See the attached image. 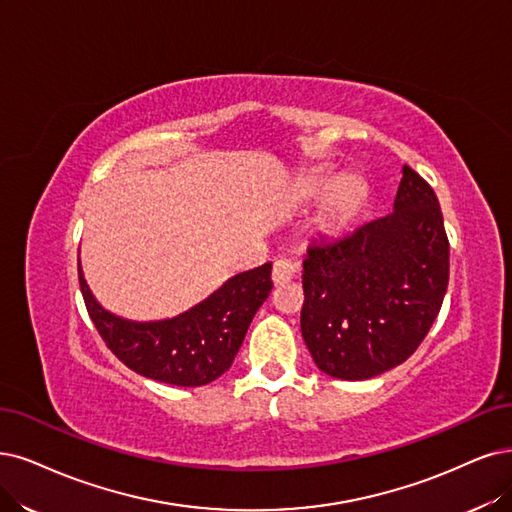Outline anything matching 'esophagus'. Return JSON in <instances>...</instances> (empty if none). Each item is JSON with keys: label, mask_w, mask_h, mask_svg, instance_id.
<instances>
[{"label": "esophagus", "mask_w": 512, "mask_h": 512, "mask_svg": "<svg viewBox=\"0 0 512 512\" xmlns=\"http://www.w3.org/2000/svg\"><path fill=\"white\" fill-rule=\"evenodd\" d=\"M297 263L291 259H276L272 268V280L274 285H285V282L293 280L297 274Z\"/></svg>", "instance_id": "obj_1"}]
</instances>
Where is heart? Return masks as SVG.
<instances>
[{"label":"heart","mask_w":512,"mask_h":512,"mask_svg":"<svg viewBox=\"0 0 512 512\" xmlns=\"http://www.w3.org/2000/svg\"><path fill=\"white\" fill-rule=\"evenodd\" d=\"M333 185V181L329 177H320L314 181V192L323 194ZM361 200V185H358L354 179H346L337 185V189L333 192L331 200H329V213L333 217H342L346 213H350L352 208Z\"/></svg>","instance_id":"b5f03b06"}]
</instances>
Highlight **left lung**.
Instances as JSON below:
<instances>
[{
  "mask_svg": "<svg viewBox=\"0 0 512 512\" xmlns=\"http://www.w3.org/2000/svg\"><path fill=\"white\" fill-rule=\"evenodd\" d=\"M301 278V335L320 371L358 382L405 363L449 282V242L432 187L405 164L394 211L314 240Z\"/></svg>",
  "mask_w": 512,
  "mask_h": 512,
  "instance_id": "8db88e82",
  "label": "left lung"
}]
</instances>
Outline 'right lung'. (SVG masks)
<instances>
[{"mask_svg": "<svg viewBox=\"0 0 512 512\" xmlns=\"http://www.w3.org/2000/svg\"><path fill=\"white\" fill-rule=\"evenodd\" d=\"M80 289L107 348L135 373L162 384L196 388L232 367L255 312L272 291V263L240 272L194 308L164 320H128L92 295L78 261Z\"/></svg>", "mask_w": 512, "mask_h": 512, "instance_id": "obj_1", "label": "right lung"}]
</instances>
